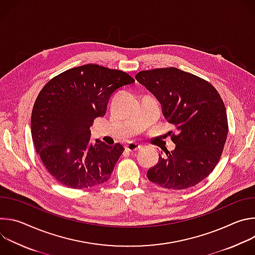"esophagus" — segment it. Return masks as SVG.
I'll use <instances>...</instances> for the list:
<instances>
[{
  "label": "esophagus",
  "instance_id": "esophagus-1",
  "mask_svg": "<svg viewBox=\"0 0 255 255\" xmlns=\"http://www.w3.org/2000/svg\"><path fill=\"white\" fill-rule=\"evenodd\" d=\"M142 148V146L141 145H139V144H137V143H134V142H130L127 146H126V149L128 150V151H131V152H134V151H137V150H139V149H141Z\"/></svg>",
  "mask_w": 255,
  "mask_h": 255
}]
</instances>
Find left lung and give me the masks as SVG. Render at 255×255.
<instances>
[{
	"label": "left lung",
	"mask_w": 255,
	"mask_h": 255,
	"mask_svg": "<svg viewBox=\"0 0 255 255\" xmlns=\"http://www.w3.org/2000/svg\"><path fill=\"white\" fill-rule=\"evenodd\" d=\"M136 80L160 102L175 143L173 151L159 154L147 177L162 188L185 190L205 179L219 162L228 134L224 102L206 80L176 67L142 70Z\"/></svg>",
	"instance_id": "8db88e82"
}]
</instances>
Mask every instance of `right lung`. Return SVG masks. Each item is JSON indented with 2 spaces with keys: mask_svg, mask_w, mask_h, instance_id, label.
<instances>
[{
  "mask_svg": "<svg viewBox=\"0 0 255 255\" xmlns=\"http://www.w3.org/2000/svg\"><path fill=\"white\" fill-rule=\"evenodd\" d=\"M127 72L99 64L67 69L52 78L36 99L31 134L48 172L61 185L87 189L110 178L123 145L92 143L90 127L104 117L111 95L133 84Z\"/></svg>",
  "mask_w": 255,
  "mask_h": 255,
  "instance_id": "1",
  "label": "right lung"
}]
</instances>
